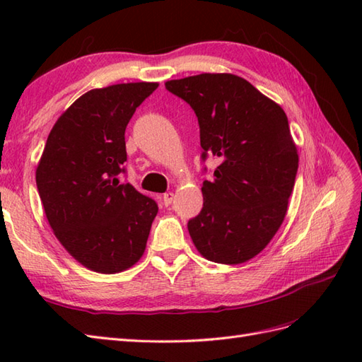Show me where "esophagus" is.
<instances>
[{"label":"esophagus","instance_id":"1","mask_svg":"<svg viewBox=\"0 0 362 362\" xmlns=\"http://www.w3.org/2000/svg\"><path fill=\"white\" fill-rule=\"evenodd\" d=\"M173 201H174V193H165L163 194V204H165V206L171 205Z\"/></svg>","mask_w":362,"mask_h":362}]
</instances>
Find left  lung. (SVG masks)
<instances>
[{"label": "left lung", "instance_id": "obj_1", "mask_svg": "<svg viewBox=\"0 0 362 362\" xmlns=\"http://www.w3.org/2000/svg\"><path fill=\"white\" fill-rule=\"evenodd\" d=\"M201 129L202 160L219 157L204 180V206L188 221L196 249L221 264H241L271 243L286 216L298 153L286 113L240 76L204 73L168 81Z\"/></svg>", "mask_w": 362, "mask_h": 362}]
</instances>
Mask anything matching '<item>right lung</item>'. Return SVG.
<instances>
[{
	"instance_id": "right-lung-1",
	"label": "right lung",
	"mask_w": 362,
	"mask_h": 362,
	"mask_svg": "<svg viewBox=\"0 0 362 362\" xmlns=\"http://www.w3.org/2000/svg\"><path fill=\"white\" fill-rule=\"evenodd\" d=\"M157 82L87 91L60 115L35 171L43 210L60 244L90 271L117 274L141 258L156 201L121 182L124 132Z\"/></svg>"
}]
</instances>
